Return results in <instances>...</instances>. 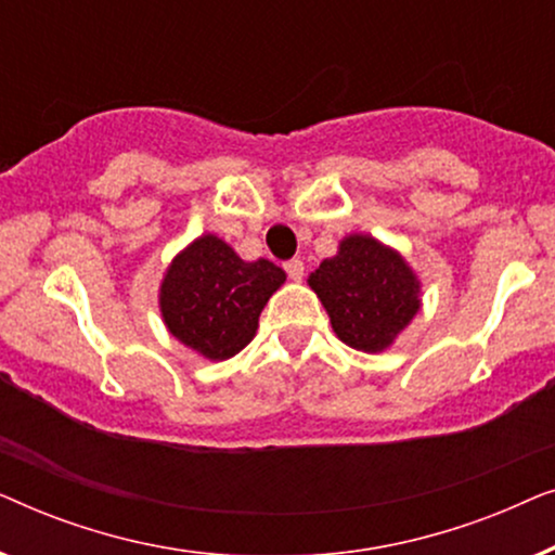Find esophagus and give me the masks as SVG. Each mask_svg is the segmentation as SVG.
<instances>
[{
  "instance_id": "esophagus-1",
  "label": "esophagus",
  "mask_w": 555,
  "mask_h": 555,
  "mask_svg": "<svg viewBox=\"0 0 555 555\" xmlns=\"http://www.w3.org/2000/svg\"><path fill=\"white\" fill-rule=\"evenodd\" d=\"M285 272H287V278L298 283V280H302V275H306V264H302V260H287Z\"/></svg>"
}]
</instances>
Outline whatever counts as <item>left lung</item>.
I'll list each match as a JSON object with an SVG mask.
<instances>
[{"instance_id": "1", "label": "left lung", "mask_w": 555, "mask_h": 555, "mask_svg": "<svg viewBox=\"0 0 555 555\" xmlns=\"http://www.w3.org/2000/svg\"><path fill=\"white\" fill-rule=\"evenodd\" d=\"M333 333L363 353H382L422 310V283L406 257L371 234H346L308 275Z\"/></svg>"}]
</instances>
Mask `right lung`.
Returning <instances> with one entry per match:
<instances>
[{"label": "right lung", "mask_w": 555, "mask_h": 555, "mask_svg": "<svg viewBox=\"0 0 555 555\" xmlns=\"http://www.w3.org/2000/svg\"><path fill=\"white\" fill-rule=\"evenodd\" d=\"M275 262H247L217 234L181 249L158 285V310L179 344L209 361L237 356L255 338L260 313L285 283Z\"/></svg>", "instance_id": "obj_1"}]
</instances>
